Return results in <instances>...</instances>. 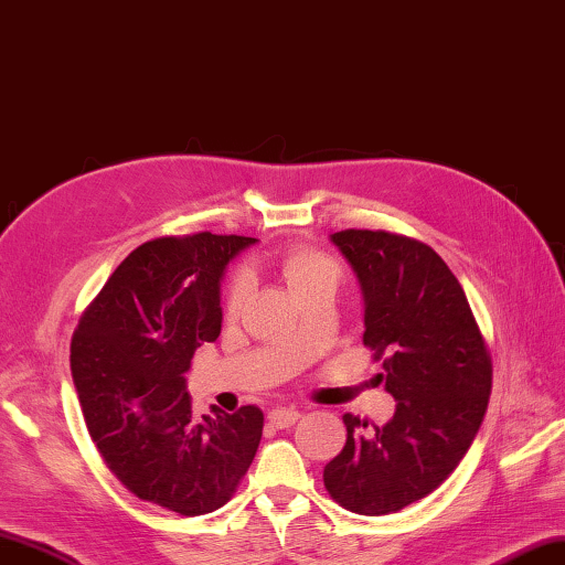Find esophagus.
I'll list each match as a JSON object with an SVG mask.
<instances>
[{"label": "esophagus", "mask_w": 565, "mask_h": 565, "mask_svg": "<svg viewBox=\"0 0 565 565\" xmlns=\"http://www.w3.org/2000/svg\"><path fill=\"white\" fill-rule=\"evenodd\" d=\"M267 418H269L271 426L288 428V426H294L298 422L300 414L296 409H286V406H279V409H271Z\"/></svg>", "instance_id": "1"}]
</instances>
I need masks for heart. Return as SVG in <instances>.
<instances>
[{
    "mask_svg": "<svg viewBox=\"0 0 565 565\" xmlns=\"http://www.w3.org/2000/svg\"><path fill=\"white\" fill-rule=\"evenodd\" d=\"M277 269L284 277V281L291 288V294L300 300L315 291H332L342 284L344 269L339 262L327 255L318 247H286L284 253L277 255ZM250 274L235 271L228 281V308L238 310L243 300L250 294Z\"/></svg>",
    "mask_w": 565,
    "mask_h": 565,
    "instance_id": "b5f03b06",
    "label": "heart"
}]
</instances>
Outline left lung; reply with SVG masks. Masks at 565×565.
Returning a JSON list of instances; mask_svg holds the SVG:
<instances>
[{
	"label": "left lung",
	"instance_id": "obj_1",
	"mask_svg": "<svg viewBox=\"0 0 565 565\" xmlns=\"http://www.w3.org/2000/svg\"><path fill=\"white\" fill-rule=\"evenodd\" d=\"M365 300L363 344L383 361L395 416L373 426L344 414V450L324 467V489L359 515L422 501L467 455L487 414L493 365L475 312L450 267L422 241L390 231H339Z\"/></svg>",
	"mask_w": 565,
	"mask_h": 565
}]
</instances>
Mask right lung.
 <instances>
[{"mask_svg":"<svg viewBox=\"0 0 565 565\" xmlns=\"http://www.w3.org/2000/svg\"><path fill=\"white\" fill-rule=\"evenodd\" d=\"M245 235H166L105 281L72 337V377L88 436L122 487L194 518L226 505L265 426L257 406L196 416L185 392L194 351L221 334L218 286Z\"/></svg>","mask_w":565,"mask_h":565,"instance_id":"obj_1","label":"right lung"}]
</instances>
